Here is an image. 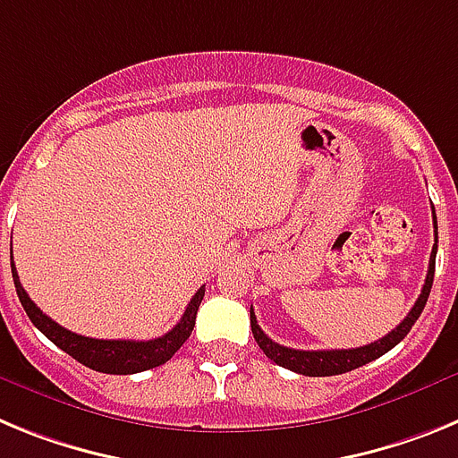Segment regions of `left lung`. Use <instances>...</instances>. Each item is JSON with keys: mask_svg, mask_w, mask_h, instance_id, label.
Masks as SVG:
<instances>
[{"mask_svg": "<svg viewBox=\"0 0 458 458\" xmlns=\"http://www.w3.org/2000/svg\"><path fill=\"white\" fill-rule=\"evenodd\" d=\"M434 226H436V242L434 250H431V259H428V273L427 279H424L422 293L415 301L412 310L408 311V317L403 318L399 326L387 333L386 337L378 339V342H371L367 346H360V349H335V351H295L289 349V346H282V344L273 342L268 335L259 327L257 317H254L252 307H250V326H252V335L257 339L259 349L264 351L275 365L284 367V369L295 371V374L302 376H337L346 374L351 369H358V367L367 365L371 360L380 358L383 353H387L390 349H394L396 344L402 342L411 327L415 326V321L422 314L424 305L428 301V293H431V284H434V270H436V250H438V225H436V210H434Z\"/></svg>", "mask_w": 458, "mask_h": 458, "instance_id": "left-lung-1", "label": "left lung"}]
</instances>
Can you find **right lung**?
<instances>
[{"instance_id": "right-lung-1", "label": "right lung", "mask_w": 458, "mask_h": 458, "mask_svg": "<svg viewBox=\"0 0 458 458\" xmlns=\"http://www.w3.org/2000/svg\"><path fill=\"white\" fill-rule=\"evenodd\" d=\"M11 273H13V284L18 291V298L22 302L27 317L31 318L40 333L46 335L52 344H56L59 349L66 351L71 358L82 362L84 367L103 374H140V371L153 369V367L165 365L176 351L185 344V339L192 335L194 318H197V310H199L201 301H204V286L192 295V301L185 307L183 317L176 326L165 333L163 337L148 339V342H132V339H93L84 337V335H75L59 323L46 317L38 307L34 305L27 291L22 289L18 277L15 264L11 261Z\"/></svg>"}]
</instances>
